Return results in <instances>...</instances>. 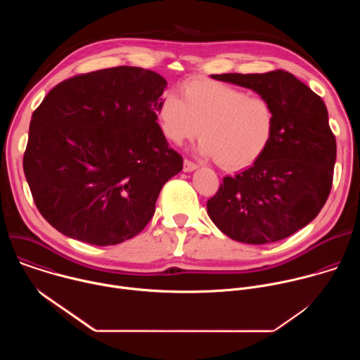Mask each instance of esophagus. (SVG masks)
<instances>
[{"label": "esophagus", "mask_w": 360, "mask_h": 360, "mask_svg": "<svg viewBox=\"0 0 360 360\" xmlns=\"http://www.w3.org/2000/svg\"><path fill=\"white\" fill-rule=\"evenodd\" d=\"M198 168V164H195V162H192V161H189V160H185L184 161V171L185 172H191V171H193V169H196Z\"/></svg>", "instance_id": "obj_1"}]
</instances>
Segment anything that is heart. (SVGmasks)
<instances>
[{"label": "heart", "mask_w": 360, "mask_h": 360, "mask_svg": "<svg viewBox=\"0 0 360 360\" xmlns=\"http://www.w3.org/2000/svg\"><path fill=\"white\" fill-rule=\"evenodd\" d=\"M157 114L167 139L181 145L199 134V152L225 169L255 164L276 129V110L269 99L211 79L185 82L181 98L165 94Z\"/></svg>", "instance_id": "heart-1"}]
</instances>
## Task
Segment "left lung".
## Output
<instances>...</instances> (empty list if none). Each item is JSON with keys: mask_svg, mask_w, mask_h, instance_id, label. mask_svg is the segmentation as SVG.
<instances>
[{"mask_svg": "<svg viewBox=\"0 0 360 360\" xmlns=\"http://www.w3.org/2000/svg\"><path fill=\"white\" fill-rule=\"evenodd\" d=\"M269 99L276 129L264 155L235 176H225L208 199L212 222L233 240L262 245L290 236L314 221L332 189L336 139L322 98L293 74H221Z\"/></svg>", "mask_w": 360, "mask_h": 360, "instance_id": "obj_1", "label": "left lung"}]
</instances>
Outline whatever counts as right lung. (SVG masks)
Listing matches in <instances>:
<instances>
[{
    "mask_svg": "<svg viewBox=\"0 0 360 360\" xmlns=\"http://www.w3.org/2000/svg\"><path fill=\"white\" fill-rule=\"evenodd\" d=\"M167 81L139 67L71 77L32 112L24 174L39 214L96 246L138 235L184 160L158 125Z\"/></svg>",
    "mask_w": 360,
    "mask_h": 360,
    "instance_id": "add662e5",
    "label": "right lung"
}]
</instances>
